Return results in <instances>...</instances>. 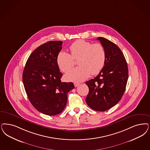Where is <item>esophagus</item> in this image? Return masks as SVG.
<instances>
[{
  "mask_svg": "<svg viewBox=\"0 0 150 150\" xmlns=\"http://www.w3.org/2000/svg\"><path fill=\"white\" fill-rule=\"evenodd\" d=\"M74 86H75V87H77V86H79L80 85V83H74Z\"/></svg>",
  "mask_w": 150,
  "mask_h": 150,
  "instance_id": "1",
  "label": "esophagus"
}]
</instances>
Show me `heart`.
Masks as SVG:
<instances>
[{
    "label": "heart",
    "mask_w": 150,
    "mask_h": 150,
    "mask_svg": "<svg viewBox=\"0 0 150 150\" xmlns=\"http://www.w3.org/2000/svg\"><path fill=\"white\" fill-rule=\"evenodd\" d=\"M70 54L61 51L57 55V63L62 72L69 71L78 60V67L67 72L65 79L69 81L80 82L86 80L90 74H98L106 61V52L100 43L92 44L84 40H78L69 47Z\"/></svg>",
    "instance_id": "b5f03b06"
}]
</instances>
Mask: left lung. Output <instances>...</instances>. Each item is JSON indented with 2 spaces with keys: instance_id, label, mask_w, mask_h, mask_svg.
<instances>
[{
  "instance_id": "left-lung-1",
  "label": "left lung",
  "mask_w": 150,
  "mask_h": 150,
  "mask_svg": "<svg viewBox=\"0 0 150 150\" xmlns=\"http://www.w3.org/2000/svg\"><path fill=\"white\" fill-rule=\"evenodd\" d=\"M100 41L106 52V61L98 76L86 81L89 88L86 102L95 111H105L122 98L129 77L127 64L121 49L112 41L103 38Z\"/></svg>"
}]
</instances>
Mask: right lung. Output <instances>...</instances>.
<instances>
[{"mask_svg":"<svg viewBox=\"0 0 150 150\" xmlns=\"http://www.w3.org/2000/svg\"><path fill=\"white\" fill-rule=\"evenodd\" d=\"M62 41H50L36 48L29 57L23 72V82L33 106L42 114L54 116L66 106L67 93L74 83L62 82L57 63Z\"/></svg>","mask_w":150,"mask_h":150,"instance_id":"right-lung-1","label":"right lung"}]
</instances>
